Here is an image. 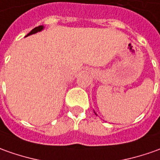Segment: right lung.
<instances>
[{"instance_id":"1","label":"right lung","mask_w":160,"mask_h":160,"mask_svg":"<svg viewBox=\"0 0 160 160\" xmlns=\"http://www.w3.org/2000/svg\"><path fill=\"white\" fill-rule=\"evenodd\" d=\"M43 27L42 25L38 26V27H36V28H34L33 30H31V31H30V33L27 35V36H30V35H31V34H34V33H37V32H38V31H40V30H43Z\"/></svg>"}]
</instances>
